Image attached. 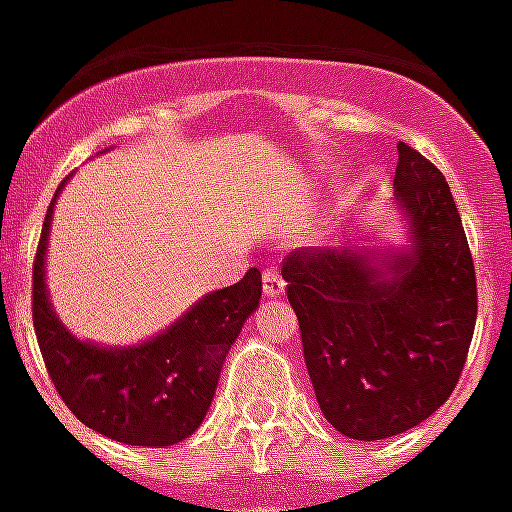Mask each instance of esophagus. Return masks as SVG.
Instances as JSON below:
<instances>
[{"label":"esophagus","instance_id":"1","mask_svg":"<svg viewBox=\"0 0 512 512\" xmlns=\"http://www.w3.org/2000/svg\"><path fill=\"white\" fill-rule=\"evenodd\" d=\"M284 279H281V273L276 271V268H265L263 273V289H265V295L268 297H279L281 292H284Z\"/></svg>","mask_w":512,"mask_h":512}]
</instances>
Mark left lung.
<instances>
[{
    "label": "left lung",
    "instance_id": "obj_1",
    "mask_svg": "<svg viewBox=\"0 0 512 512\" xmlns=\"http://www.w3.org/2000/svg\"><path fill=\"white\" fill-rule=\"evenodd\" d=\"M393 185L409 252L308 247L281 265L316 401L356 441L428 420L452 396L476 329V268L446 177L398 143Z\"/></svg>",
    "mask_w": 512,
    "mask_h": 512
}]
</instances>
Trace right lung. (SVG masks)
Instances as JSON below:
<instances>
[{"label": "right lung", "instance_id": "obj_1", "mask_svg": "<svg viewBox=\"0 0 512 512\" xmlns=\"http://www.w3.org/2000/svg\"><path fill=\"white\" fill-rule=\"evenodd\" d=\"M52 204L36 247L31 308L52 385L76 420L106 438L151 449L183 441L207 417L225 353L260 305L263 276L249 268L233 287L201 297L167 332L135 348L76 340L52 313L44 287Z\"/></svg>", "mask_w": 512, "mask_h": 512}]
</instances>
